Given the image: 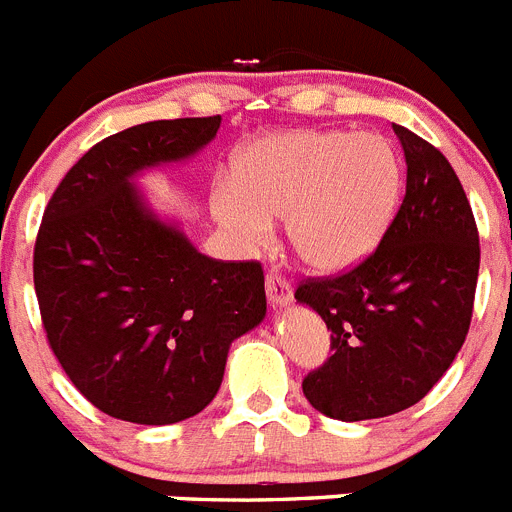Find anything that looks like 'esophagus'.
<instances>
[{"instance_id":"esophagus-1","label":"esophagus","mask_w":512,"mask_h":512,"mask_svg":"<svg viewBox=\"0 0 512 512\" xmlns=\"http://www.w3.org/2000/svg\"><path fill=\"white\" fill-rule=\"evenodd\" d=\"M265 291H268V299L273 307H281V304H289L294 291H291V283L286 281V276L281 273H273L270 270L268 276H265Z\"/></svg>"}]
</instances>
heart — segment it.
<instances>
[{
	"label": "heart",
	"mask_w": 512,
	"mask_h": 512,
	"mask_svg": "<svg viewBox=\"0 0 512 512\" xmlns=\"http://www.w3.org/2000/svg\"><path fill=\"white\" fill-rule=\"evenodd\" d=\"M398 184V158L385 137L281 132L239 153L236 179L213 190V213L247 252L270 242L273 216H286V236L304 265L341 270L375 247Z\"/></svg>",
	"instance_id": "heart-1"
}]
</instances>
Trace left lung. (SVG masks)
Instances as JSON below:
<instances>
[{"instance_id":"left-lung-1","label":"left lung","mask_w":512,"mask_h":512,"mask_svg":"<svg viewBox=\"0 0 512 512\" xmlns=\"http://www.w3.org/2000/svg\"><path fill=\"white\" fill-rule=\"evenodd\" d=\"M406 195L367 257L304 278L294 296L330 330V356L302 380L320 414L362 422L398 414L435 388L466 341L479 278V231L453 166L393 124Z\"/></svg>"}]
</instances>
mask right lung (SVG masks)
<instances>
[{
	"label": "right lung",
	"mask_w": 512,
	"mask_h": 512,
	"mask_svg": "<svg viewBox=\"0 0 512 512\" xmlns=\"http://www.w3.org/2000/svg\"><path fill=\"white\" fill-rule=\"evenodd\" d=\"M221 117L158 119L106 137L51 195L33 247L46 341L98 411L135 424L200 414L234 338L265 317L257 260L200 255L156 221L130 176L192 156Z\"/></svg>",
	"instance_id": "1"
}]
</instances>
